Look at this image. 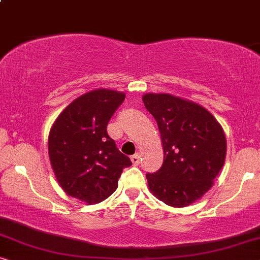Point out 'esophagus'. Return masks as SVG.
Wrapping results in <instances>:
<instances>
[{
  "instance_id": "34e87169",
  "label": "esophagus",
  "mask_w": 260,
  "mask_h": 260,
  "mask_svg": "<svg viewBox=\"0 0 260 260\" xmlns=\"http://www.w3.org/2000/svg\"><path fill=\"white\" fill-rule=\"evenodd\" d=\"M140 161H141V156L140 154H135L131 156V162L134 163V166H138L140 165Z\"/></svg>"
}]
</instances>
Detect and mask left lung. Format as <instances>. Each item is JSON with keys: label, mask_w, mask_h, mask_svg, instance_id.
Returning a JSON list of instances; mask_svg holds the SVG:
<instances>
[{"label": "left lung", "mask_w": 260, "mask_h": 260, "mask_svg": "<svg viewBox=\"0 0 260 260\" xmlns=\"http://www.w3.org/2000/svg\"><path fill=\"white\" fill-rule=\"evenodd\" d=\"M157 122L165 159L147 174L149 189L173 207H184L213 186L226 157V137L211 112L197 103L167 93L143 95Z\"/></svg>", "instance_id": "8db88e82"}]
</instances>
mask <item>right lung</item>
Segmentation results:
<instances>
[{
    "label": "right lung",
    "instance_id": "right-lung-1",
    "mask_svg": "<svg viewBox=\"0 0 260 260\" xmlns=\"http://www.w3.org/2000/svg\"><path fill=\"white\" fill-rule=\"evenodd\" d=\"M125 99L123 92L94 90L73 101L53 124L48 155L60 187L87 204L108 199L130 158L108 135V123Z\"/></svg>",
    "mask_w": 260,
    "mask_h": 260
}]
</instances>
